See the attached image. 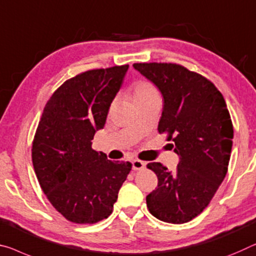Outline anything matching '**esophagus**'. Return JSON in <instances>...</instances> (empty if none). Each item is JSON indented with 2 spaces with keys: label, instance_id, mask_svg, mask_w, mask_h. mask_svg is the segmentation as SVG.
Segmentation results:
<instances>
[{
  "label": "esophagus",
  "instance_id": "34e87169",
  "mask_svg": "<svg viewBox=\"0 0 256 256\" xmlns=\"http://www.w3.org/2000/svg\"><path fill=\"white\" fill-rule=\"evenodd\" d=\"M132 169H134V170H143V169L145 168V166H146V162H144V161L138 160V159L132 160Z\"/></svg>",
  "mask_w": 256,
  "mask_h": 256
}]
</instances>
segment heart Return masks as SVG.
Instances as JSON below:
<instances>
[{"label":"heart","mask_w":256,"mask_h":256,"mask_svg":"<svg viewBox=\"0 0 256 256\" xmlns=\"http://www.w3.org/2000/svg\"><path fill=\"white\" fill-rule=\"evenodd\" d=\"M158 96L156 88L146 81H138L132 84V102L144 100V98L148 97H156Z\"/></svg>","instance_id":"obj_1"}]
</instances>
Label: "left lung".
<instances>
[{"instance_id":"obj_1","label":"left lung","mask_w":256,"mask_h":256,"mask_svg":"<svg viewBox=\"0 0 256 256\" xmlns=\"http://www.w3.org/2000/svg\"><path fill=\"white\" fill-rule=\"evenodd\" d=\"M134 68L164 97L158 130L180 156L175 172L160 162L148 164L158 188L146 196L150 213L160 221L182 224L208 206L226 178L234 126L226 100L205 76L172 62H136Z\"/></svg>"}]
</instances>
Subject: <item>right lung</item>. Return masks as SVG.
<instances>
[{
	"label": "right lung",
	"instance_id": "add662e5",
	"mask_svg": "<svg viewBox=\"0 0 256 256\" xmlns=\"http://www.w3.org/2000/svg\"><path fill=\"white\" fill-rule=\"evenodd\" d=\"M129 65L90 70L65 81L43 110L32 146L41 188L70 222L92 224L108 218L130 162L108 160L92 150Z\"/></svg>",
	"mask_w": 256,
	"mask_h": 256
}]
</instances>
